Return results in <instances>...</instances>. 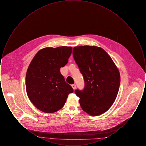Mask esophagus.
Masks as SVG:
<instances>
[{
  "label": "esophagus",
  "instance_id": "34e87169",
  "mask_svg": "<svg viewBox=\"0 0 146 146\" xmlns=\"http://www.w3.org/2000/svg\"><path fill=\"white\" fill-rule=\"evenodd\" d=\"M72 88H73L74 90H75V89H76V84H72Z\"/></svg>",
  "mask_w": 146,
  "mask_h": 146
}]
</instances>
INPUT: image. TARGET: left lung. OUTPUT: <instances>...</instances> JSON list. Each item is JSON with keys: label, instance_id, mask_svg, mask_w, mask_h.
Listing matches in <instances>:
<instances>
[{"label": "left lung", "instance_id": "obj_1", "mask_svg": "<svg viewBox=\"0 0 146 146\" xmlns=\"http://www.w3.org/2000/svg\"><path fill=\"white\" fill-rule=\"evenodd\" d=\"M73 56L83 76V90L74 91L83 110L96 116L108 111L115 101L120 83L119 72L111 57L101 48L74 47Z\"/></svg>", "mask_w": 146, "mask_h": 146}]
</instances>
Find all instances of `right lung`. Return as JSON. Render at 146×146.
Wrapping results in <instances>:
<instances>
[{"mask_svg": "<svg viewBox=\"0 0 146 146\" xmlns=\"http://www.w3.org/2000/svg\"><path fill=\"white\" fill-rule=\"evenodd\" d=\"M72 48H46L39 51L30 63L26 88L32 103L40 111L54 113L63 107L68 94L73 92L60 72L68 62Z\"/></svg>", "mask_w": 146, "mask_h": 146, "instance_id": "obj_1", "label": "right lung"}]
</instances>
